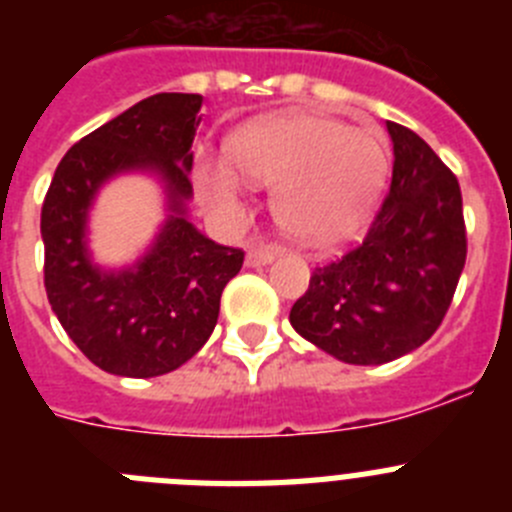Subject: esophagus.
Instances as JSON below:
<instances>
[{
	"mask_svg": "<svg viewBox=\"0 0 512 512\" xmlns=\"http://www.w3.org/2000/svg\"><path fill=\"white\" fill-rule=\"evenodd\" d=\"M282 248L279 246H266V243H253L246 253V264L248 266H266L277 259Z\"/></svg>",
	"mask_w": 512,
	"mask_h": 512,
	"instance_id": "34e87169",
	"label": "esophagus"
}]
</instances>
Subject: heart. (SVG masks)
I'll list each match as a JSON object with an SVG mask.
<instances>
[{
	"instance_id": "1",
	"label": "heart",
	"mask_w": 512,
	"mask_h": 512,
	"mask_svg": "<svg viewBox=\"0 0 512 512\" xmlns=\"http://www.w3.org/2000/svg\"><path fill=\"white\" fill-rule=\"evenodd\" d=\"M225 161L197 156L194 182L215 212L241 207L243 174L274 184L271 212L287 233L315 243L341 241L377 205L387 176V146L372 130L312 112L266 117L225 140Z\"/></svg>"
}]
</instances>
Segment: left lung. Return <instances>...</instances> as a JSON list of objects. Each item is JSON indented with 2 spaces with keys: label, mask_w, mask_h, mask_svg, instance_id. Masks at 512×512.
<instances>
[{
  "label": "left lung",
  "mask_w": 512,
  "mask_h": 512,
  "mask_svg": "<svg viewBox=\"0 0 512 512\" xmlns=\"http://www.w3.org/2000/svg\"><path fill=\"white\" fill-rule=\"evenodd\" d=\"M392 184L364 241L312 271L289 323L338 361L387 364L436 333L467 261L461 189L433 148L387 122Z\"/></svg>",
  "instance_id": "obj_1"
}]
</instances>
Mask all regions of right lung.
Wrapping results in <instances>:
<instances>
[{"label": "right lung", "mask_w": 512, "mask_h": 512, "mask_svg": "<svg viewBox=\"0 0 512 512\" xmlns=\"http://www.w3.org/2000/svg\"><path fill=\"white\" fill-rule=\"evenodd\" d=\"M200 107V94L179 92L133 104L69 148L45 194L48 302L81 354L117 377H158L192 359L243 266L241 248L210 241L187 215ZM133 170L165 187V225L135 265L104 270L88 251V212L104 183Z\"/></svg>", "instance_id": "1"}]
</instances>
